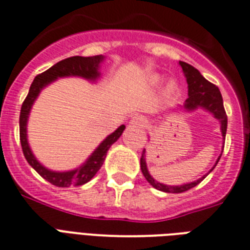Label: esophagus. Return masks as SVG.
Instances as JSON below:
<instances>
[{"instance_id": "1", "label": "esophagus", "mask_w": 250, "mask_h": 250, "mask_svg": "<svg viewBox=\"0 0 250 250\" xmlns=\"http://www.w3.org/2000/svg\"><path fill=\"white\" fill-rule=\"evenodd\" d=\"M145 123H146V120L142 115H135L130 119V124L131 125H134V126H143Z\"/></svg>"}]
</instances>
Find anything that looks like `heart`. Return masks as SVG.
<instances>
[{
	"mask_svg": "<svg viewBox=\"0 0 250 250\" xmlns=\"http://www.w3.org/2000/svg\"><path fill=\"white\" fill-rule=\"evenodd\" d=\"M175 83H167V90H174Z\"/></svg>",
	"mask_w": 250,
	"mask_h": 250,
	"instance_id": "b5f03b06",
	"label": "heart"
}]
</instances>
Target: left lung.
I'll return each mask as SVG.
<instances>
[{
    "label": "left lung",
    "mask_w": 250,
    "mask_h": 250,
    "mask_svg": "<svg viewBox=\"0 0 250 250\" xmlns=\"http://www.w3.org/2000/svg\"><path fill=\"white\" fill-rule=\"evenodd\" d=\"M182 69L185 72L186 80H187V83H188V98L186 99L185 108L187 111H193V109L199 108H205L207 111L211 112L214 115L215 119H218L221 121V130H222V137H226V130H227V115L226 111H225V107H223V99L222 95H221V91L214 83H209L207 79L203 77L200 72L197 71L195 67H192L188 63H185V62H179ZM145 149H143V153H142L141 157V169L142 173L145 175V178L147 179L149 185L155 187L159 191H163V192H170V193H181L185 192V191H188L192 187L197 186L203 181V178L197 179L195 182H191V183H187V185L182 186H167L163 185V183H159L157 181L149 175L148 170H147V165H146V156H145ZM219 159L218 157L215 165L218 164ZM214 165V167H215ZM214 169V167H213ZM211 169V170H213ZM210 170V171H211Z\"/></svg>",
    "instance_id": "obj_1"
}]
</instances>
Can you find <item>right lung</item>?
<instances>
[{
	"label": "right lung",
	"instance_id": "1",
	"mask_svg": "<svg viewBox=\"0 0 250 250\" xmlns=\"http://www.w3.org/2000/svg\"><path fill=\"white\" fill-rule=\"evenodd\" d=\"M104 57L103 55H95V57H71L63 61L58 62L51 68L42 72L41 75H37L29 87V93L27 98L24 99L21 109V117H19V134H21V149H23L24 157L28 161V164L39 173L43 179L50 182L51 185L57 187H69V186H83L90 181L94 175L97 174L104 163L105 155L109 147L115 143L121 134H123L125 125H121L119 129H116L112 134L108 135L98 148L91 153V156L86 160V163L83 164L81 167L71 171H51L46 169L33 156L29 146L27 142V120L31 107L36 98L39 97L40 91L42 90L46 85L53 83L58 77H65V76H80L87 80H97L99 77V64L103 62Z\"/></svg>",
	"mask_w": 250,
	"mask_h": 250
}]
</instances>
